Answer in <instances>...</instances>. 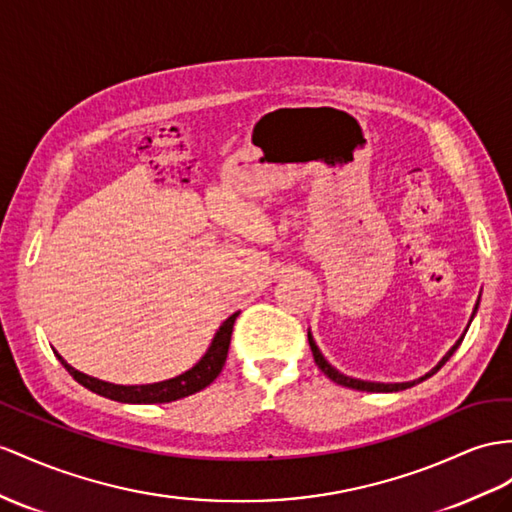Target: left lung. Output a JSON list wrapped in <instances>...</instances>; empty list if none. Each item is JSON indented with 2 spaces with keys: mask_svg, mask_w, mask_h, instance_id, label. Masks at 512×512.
Here are the masks:
<instances>
[{
  "mask_svg": "<svg viewBox=\"0 0 512 512\" xmlns=\"http://www.w3.org/2000/svg\"><path fill=\"white\" fill-rule=\"evenodd\" d=\"M476 313V311H474ZM461 342H463V337L458 339V342L452 346V350L448 352V355H445L443 359H441V363L437 365L435 370L432 372H428L426 376H422L419 378V381H413V383H393V385H385V383H368V381H357V378H350V376H344V374H339L335 368H331L329 363H326V359L320 355V350H318V346H316V342H313V337H311V333H309V346H311V352H313V359H316V365L318 368L331 378L333 383H337V385H344V387H350V389H359V391H400V389H409V387H413L415 383H422V381H426L428 376H432L435 374L441 365L448 361L452 355H454V350L461 346Z\"/></svg>",
  "mask_w": 512,
  "mask_h": 512,
  "instance_id": "1",
  "label": "left lung"
}]
</instances>
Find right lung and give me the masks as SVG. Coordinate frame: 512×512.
<instances>
[{"label":"right lung","instance_id":"obj_1","mask_svg":"<svg viewBox=\"0 0 512 512\" xmlns=\"http://www.w3.org/2000/svg\"><path fill=\"white\" fill-rule=\"evenodd\" d=\"M238 313H233L222 326L218 329L212 346L205 352V357L194 365L192 370H188L186 374L170 378V381H162V383H153V385H112V383H103L97 381L93 376H86L82 372L73 370L71 365L64 361L58 352L56 357L62 361L67 372L75 378L77 383L84 385L86 389L99 393L103 398H110L116 402H129V404H157V402H173L179 398L192 396V393L205 389L209 383H214V378L222 372V365L227 361V352H229V344H231V333H233V324Z\"/></svg>","mask_w":512,"mask_h":512}]
</instances>
